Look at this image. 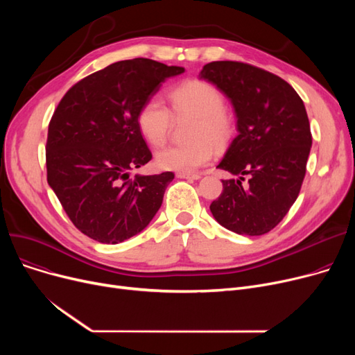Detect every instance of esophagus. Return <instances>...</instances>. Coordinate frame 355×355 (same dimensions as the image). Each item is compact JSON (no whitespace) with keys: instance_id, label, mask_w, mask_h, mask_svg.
Instances as JSON below:
<instances>
[{"instance_id":"34e87169","label":"esophagus","mask_w":355,"mask_h":355,"mask_svg":"<svg viewBox=\"0 0 355 355\" xmlns=\"http://www.w3.org/2000/svg\"><path fill=\"white\" fill-rule=\"evenodd\" d=\"M178 178H185V180H198L201 175L200 174H184V173H177Z\"/></svg>"}]
</instances>
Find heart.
Here are the masks:
<instances>
[{"label": "heart", "mask_w": 355, "mask_h": 355, "mask_svg": "<svg viewBox=\"0 0 355 355\" xmlns=\"http://www.w3.org/2000/svg\"><path fill=\"white\" fill-rule=\"evenodd\" d=\"M171 110L175 116H193L189 139L182 146H166L157 153L155 162L164 171L190 174L211 161L214 145H227L234 132L236 121L225 107L226 99L211 83L187 80L168 92ZM137 125L142 138L151 146L165 144L173 125V115L158 98H148L138 109Z\"/></svg>", "instance_id": "1"}]
</instances>
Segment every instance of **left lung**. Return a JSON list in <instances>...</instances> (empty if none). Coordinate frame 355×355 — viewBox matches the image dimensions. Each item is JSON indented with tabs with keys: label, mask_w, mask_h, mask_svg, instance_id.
Masks as SVG:
<instances>
[{
	"label": "left lung",
	"mask_w": 355,
	"mask_h": 355,
	"mask_svg": "<svg viewBox=\"0 0 355 355\" xmlns=\"http://www.w3.org/2000/svg\"><path fill=\"white\" fill-rule=\"evenodd\" d=\"M200 78L232 101L237 137L217 165L223 180L210 206L223 227L260 236L275 229L300 196L312 135L302 99L276 74L241 62H211Z\"/></svg>",
	"instance_id": "8db88e82"
}]
</instances>
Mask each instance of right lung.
<instances>
[{"instance_id": "right-lung-1", "label": "right lung", "mask_w": 355, "mask_h": 355, "mask_svg": "<svg viewBox=\"0 0 355 355\" xmlns=\"http://www.w3.org/2000/svg\"><path fill=\"white\" fill-rule=\"evenodd\" d=\"M184 73L151 59L122 60L73 85L49 123L47 182L78 230L115 245L144 230L174 174L129 171L153 158L137 125L139 106Z\"/></svg>"}]
</instances>
